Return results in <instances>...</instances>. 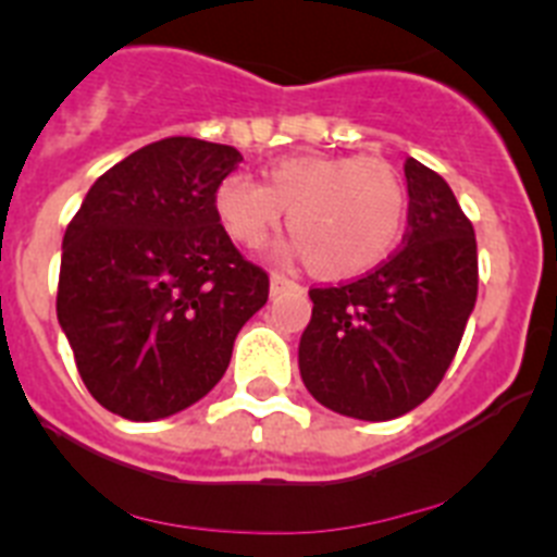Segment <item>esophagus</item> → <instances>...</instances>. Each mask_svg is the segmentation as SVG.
Returning a JSON list of instances; mask_svg holds the SVG:
<instances>
[{
	"label": "esophagus",
	"instance_id": "obj_1",
	"mask_svg": "<svg viewBox=\"0 0 557 557\" xmlns=\"http://www.w3.org/2000/svg\"><path fill=\"white\" fill-rule=\"evenodd\" d=\"M289 287H295L293 278H287V275H282V273L270 275V293H273V295L284 293V289H289Z\"/></svg>",
	"mask_w": 557,
	"mask_h": 557
}]
</instances>
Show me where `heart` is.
<instances>
[{"instance_id": "heart-1", "label": "heart", "mask_w": 557, "mask_h": 557, "mask_svg": "<svg viewBox=\"0 0 557 557\" xmlns=\"http://www.w3.org/2000/svg\"><path fill=\"white\" fill-rule=\"evenodd\" d=\"M218 218L245 248H262L287 211V231L312 273L348 278L385 262L407 223V186L396 170L368 156H304L264 172L220 181Z\"/></svg>"}]
</instances>
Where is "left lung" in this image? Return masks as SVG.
I'll return each instance as SVG.
<instances>
[{
  "instance_id": "1",
  "label": "left lung",
  "mask_w": 557,
  "mask_h": 557,
  "mask_svg": "<svg viewBox=\"0 0 557 557\" xmlns=\"http://www.w3.org/2000/svg\"><path fill=\"white\" fill-rule=\"evenodd\" d=\"M401 248L354 282L312 287L298 366L323 407L391 421L435 393L476 301L474 225L455 191L421 161H405Z\"/></svg>"
}]
</instances>
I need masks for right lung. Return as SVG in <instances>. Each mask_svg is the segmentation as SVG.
Listing matches in <instances>:
<instances>
[{"label":"right lung","instance_id":"add662e5","mask_svg":"<svg viewBox=\"0 0 557 557\" xmlns=\"http://www.w3.org/2000/svg\"><path fill=\"white\" fill-rule=\"evenodd\" d=\"M236 147L170 136L102 172L63 234L58 321L83 385L127 421L186 410L223 379L270 275L218 218Z\"/></svg>","mask_w":557,"mask_h":557}]
</instances>
